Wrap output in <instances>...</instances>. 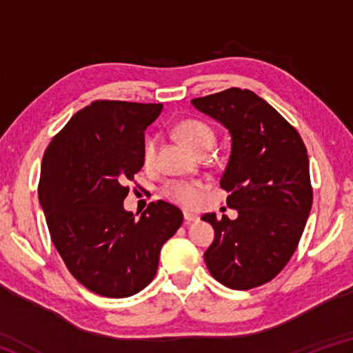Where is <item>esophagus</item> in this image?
<instances>
[{"mask_svg":"<svg viewBox=\"0 0 353 353\" xmlns=\"http://www.w3.org/2000/svg\"><path fill=\"white\" fill-rule=\"evenodd\" d=\"M183 218H185V221H187V223H196V221H199L198 214H194V213H191V212H185L183 213Z\"/></svg>","mask_w":353,"mask_h":353,"instance_id":"esophagus-1","label":"esophagus"}]
</instances>
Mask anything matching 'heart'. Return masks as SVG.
Listing matches in <instances>:
<instances>
[{
	"label": "heart",
	"instance_id": "heart-1",
	"mask_svg": "<svg viewBox=\"0 0 353 353\" xmlns=\"http://www.w3.org/2000/svg\"><path fill=\"white\" fill-rule=\"evenodd\" d=\"M174 134L191 151L201 155L212 151L214 143H216L214 129L199 118L181 119L174 126ZM157 146L159 140L154 135L146 137L145 141H143L141 157L143 163L146 166L154 165L155 157H157ZM162 193L172 202H176V204L191 208L198 205L201 198V185L198 182L188 181H170L165 183Z\"/></svg>",
	"mask_w": 353,
	"mask_h": 353
}]
</instances>
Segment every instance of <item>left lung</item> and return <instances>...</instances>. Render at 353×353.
<instances>
[{
  "mask_svg": "<svg viewBox=\"0 0 353 353\" xmlns=\"http://www.w3.org/2000/svg\"><path fill=\"white\" fill-rule=\"evenodd\" d=\"M196 109L230 130L232 152L221 177L236 219L205 213L214 240L204 254L212 276L232 290L265 285L294 254L313 204L301 135L254 92L232 87L194 98Z\"/></svg>",
  "mask_w": 353,
  "mask_h": 353,
  "instance_id": "left-lung-1",
  "label": "left lung"
}]
</instances>
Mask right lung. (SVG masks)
Segmentation results:
<instances>
[{
    "instance_id": "1",
    "label": "right lung",
    "mask_w": 353,
    "mask_h": 353,
    "mask_svg": "<svg viewBox=\"0 0 353 353\" xmlns=\"http://www.w3.org/2000/svg\"><path fill=\"white\" fill-rule=\"evenodd\" d=\"M162 104L93 101L52 137L41 160L39 199L51 240L77 282L105 297L151 283L160 249L183 223L168 202L140 218L123 201L141 170L145 130Z\"/></svg>"
}]
</instances>
